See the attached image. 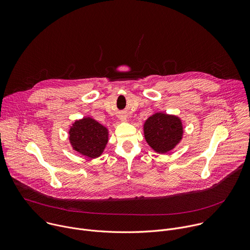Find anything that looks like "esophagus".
<instances>
[{"mask_svg": "<svg viewBox=\"0 0 250 250\" xmlns=\"http://www.w3.org/2000/svg\"><path fill=\"white\" fill-rule=\"evenodd\" d=\"M120 119H121L122 121H126V120H127V119H126V117H124V116H123V117H121Z\"/></svg>", "mask_w": 250, "mask_h": 250, "instance_id": "obj_1", "label": "esophagus"}]
</instances>
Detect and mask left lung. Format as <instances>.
Here are the masks:
<instances>
[{"label": "left lung", "instance_id": "8db88e82", "mask_svg": "<svg viewBox=\"0 0 250 250\" xmlns=\"http://www.w3.org/2000/svg\"><path fill=\"white\" fill-rule=\"evenodd\" d=\"M146 143L155 152L166 154L181 141L183 126L179 117L163 112L149 116L144 124Z\"/></svg>", "mask_w": 250, "mask_h": 250}]
</instances>
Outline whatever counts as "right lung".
Wrapping results in <instances>:
<instances>
[{
	"label": "right lung",
	"mask_w": 250,
	"mask_h": 250,
	"mask_svg": "<svg viewBox=\"0 0 250 250\" xmlns=\"http://www.w3.org/2000/svg\"><path fill=\"white\" fill-rule=\"evenodd\" d=\"M69 140L76 152L88 158L101 157L108 142V130L90 117L77 120L70 128Z\"/></svg>",
	"instance_id": "1"
}]
</instances>
